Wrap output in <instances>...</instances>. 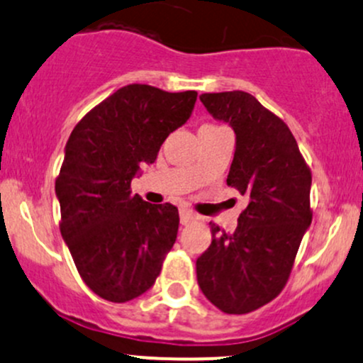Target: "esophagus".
I'll return each mask as SVG.
<instances>
[{"label": "esophagus", "instance_id": "34e87169", "mask_svg": "<svg viewBox=\"0 0 363 363\" xmlns=\"http://www.w3.org/2000/svg\"><path fill=\"white\" fill-rule=\"evenodd\" d=\"M179 215H181V223L182 225H187V223L194 222V220H198V215H196L194 211L187 210V208H182V210L179 211Z\"/></svg>", "mask_w": 363, "mask_h": 363}]
</instances>
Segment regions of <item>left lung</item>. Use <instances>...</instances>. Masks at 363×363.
<instances>
[{
    "mask_svg": "<svg viewBox=\"0 0 363 363\" xmlns=\"http://www.w3.org/2000/svg\"><path fill=\"white\" fill-rule=\"evenodd\" d=\"M199 101L235 133L227 184L249 198L234 234L211 225V244L196 259L198 285L227 314L272 302L289 280L312 222V176L283 121L247 91L203 94Z\"/></svg>",
    "mask_w": 363,
    "mask_h": 363,
    "instance_id": "8db88e82",
    "label": "left lung"
}]
</instances>
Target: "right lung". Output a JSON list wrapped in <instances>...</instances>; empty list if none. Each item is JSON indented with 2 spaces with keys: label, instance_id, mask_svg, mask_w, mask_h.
Wrapping results in <instances>:
<instances>
[{
  "label": "right lung",
  "instance_id": "1",
  "mask_svg": "<svg viewBox=\"0 0 363 363\" xmlns=\"http://www.w3.org/2000/svg\"><path fill=\"white\" fill-rule=\"evenodd\" d=\"M196 97L194 90L170 94L133 83L69 135L56 179L61 235L83 281L106 301L123 303L152 289L176 242L177 208L133 196L131 181L191 118Z\"/></svg>",
  "mask_w": 363,
  "mask_h": 363
}]
</instances>
